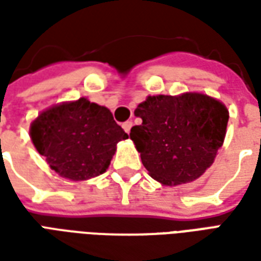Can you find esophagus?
Returning <instances> with one entry per match:
<instances>
[{
	"label": "esophagus",
	"instance_id": "obj_1",
	"mask_svg": "<svg viewBox=\"0 0 261 261\" xmlns=\"http://www.w3.org/2000/svg\"><path fill=\"white\" fill-rule=\"evenodd\" d=\"M131 127H133V121H125V123H123V130L125 133H130Z\"/></svg>",
	"mask_w": 261,
	"mask_h": 261
}]
</instances>
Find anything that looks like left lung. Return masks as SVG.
<instances>
[{"mask_svg": "<svg viewBox=\"0 0 261 261\" xmlns=\"http://www.w3.org/2000/svg\"><path fill=\"white\" fill-rule=\"evenodd\" d=\"M142 123L130 138L151 177L165 186L196 180L222 147L229 114L202 93L149 96L134 112Z\"/></svg>", "mask_w": 261, "mask_h": 261, "instance_id": "8db88e82", "label": "left lung"}]
</instances>
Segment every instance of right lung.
I'll return each instance as SVG.
<instances>
[{
    "label": "right lung",
    "mask_w": 261,
    "mask_h": 261,
    "mask_svg": "<svg viewBox=\"0 0 261 261\" xmlns=\"http://www.w3.org/2000/svg\"><path fill=\"white\" fill-rule=\"evenodd\" d=\"M31 137L50 168L69 180H86L108 169L116 145L128 134L110 110L85 97L39 114Z\"/></svg>",
    "instance_id": "1"
}]
</instances>
